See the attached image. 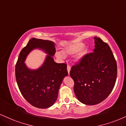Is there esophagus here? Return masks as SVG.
Segmentation results:
<instances>
[{
    "instance_id": "1",
    "label": "esophagus",
    "mask_w": 126,
    "mask_h": 126,
    "mask_svg": "<svg viewBox=\"0 0 126 126\" xmlns=\"http://www.w3.org/2000/svg\"><path fill=\"white\" fill-rule=\"evenodd\" d=\"M67 72H68V73H70V65H67Z\"/></svg>"
}]
</instances>
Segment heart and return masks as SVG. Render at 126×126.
Returning <instances> with one entry per match:
<instances>
[{
  "mask_svg": "<svg viewBox=\"0 0 126 126\" xmlns=\"http://www.w3.org/2000/svg\"><path fill=\"white\" fill-rule=\"evenodd\" d=\"M83 46L84 44L81 42H75L63 48L62 51V54L60 52H58L56 54V56L58 59H63L64 58V56L72 55L79 51L76 57L77 59L79 60L84 56L87 53V48L83 47Z\"/></svg>",
  "mask_w": 126,
  "mask_h": 126,
  "instance_id": "heart-1",
  "label": "heart"
}]
</instances>
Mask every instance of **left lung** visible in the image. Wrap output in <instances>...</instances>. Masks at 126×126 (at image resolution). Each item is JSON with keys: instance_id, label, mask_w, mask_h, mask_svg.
<instances>
[{"instance_id": "1", "label": "left lung", "mask_w": 126, "mask_h": 126, "mask_svg": "<svg viewBox=\"0 0 126 126\" xmlns=\"http://www.w3.org/2000/svg\"><path fill=\"white\" fill-rule=\"evenodd\" d=\"M94 48L73 66L70 75L75 82L74 92L80 102L95 105L106 99L113 90L117 74L111 48L100 38L94 37Z\"/></svg>"}]
</instances>
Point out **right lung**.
<instances>
[{"mask_svg": "<svg viewBox=\"0 0 126 126\" xmlns=\"http://www.w3.org/2000/svg\"><path fill=\"white\" fill-rule=\"evenodd\" d=\"M35 48L42 49L48 55L41 67L32 70L27 67L24 62ZM55 53L54 42L32 38L21 50L15 66L16 81L22 96L37 108H48L55 103L63 79L68 75L66 63L54 62Z\"/></svg>", "mask_w": 126, "mask_h": 126, "instance_id": "1", "label": "right lung"}]
</instances>
